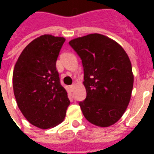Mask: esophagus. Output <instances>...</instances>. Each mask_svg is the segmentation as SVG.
<instances>
[{
    "instance_id": "esophagus-1",
    "label": "esophagus",
    "mask_w": 154,
    "mask_h": 154,
    "mask_svg": "<svg viewBox=\"0 0 154 154\" xmlns=\"http://www.w3.org/2000/svg\"><path fill=\"white\" fill-rule=\"evenodd\" d=\"M74 88H75V84H72V85H71V86H70V89H71V90L73 91Z\"/></svg>"
}]
</instances>
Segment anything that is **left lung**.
Segmentation results:
<instances>
[{
    "mask_svg": "<svg viewBox=\"0 0 154 154\" xmlns=\"http://www.w3.org/2000/svg\"><path fill=\"white\" fill-rule=\"evenodd\" d=\"M69 44L83 66L87 97L79 102L83 116L95 125H112L125 113L132 93L128 55L118 43L100 34L74 38Z\"/></svg>",
    "mask_w": 154,
    "mask_h": 154,
    "instance_id": "obj_1",
    "label": "left lung"
}]
</instances>
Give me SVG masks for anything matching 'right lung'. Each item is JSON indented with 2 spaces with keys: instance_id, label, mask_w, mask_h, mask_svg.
<instances>
[{
  "instance_id": "add662e5",
  "label": "right lung",
  "mask_w": 154,
  "mask_h": 154,
  "mask_svg": "<svg viewBox=\"0 0 154 154\" xmlns=\"http://www.w3.org/2000/svg\"><path fill=\"white\" fill-rule=\"evenodd\" d=\"M63 37L42 35L25 48L13 72L19 109L33 125L48 129L63 121L70 100L56 69Z\"/></svg>"
}]
</instances>
